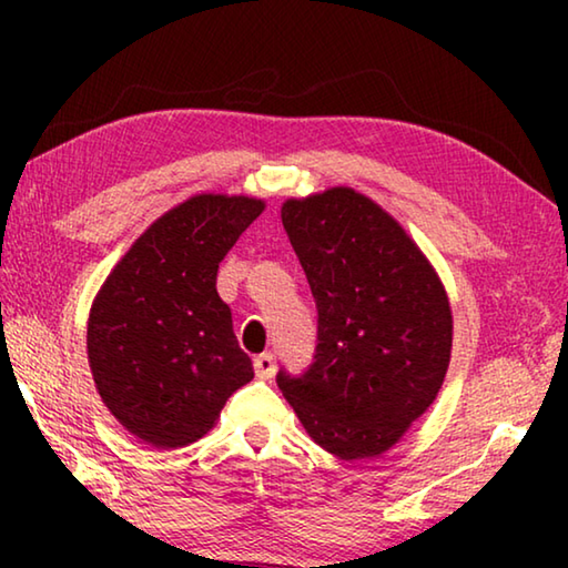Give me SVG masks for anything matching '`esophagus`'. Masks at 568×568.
<instances>
[{"mask_svg":"<svg viewBox=\"0 0 568 568\" xmlns=\"http://www.w3.org/2000/svg\"><path fill=\"white\" fill-rule=\"evenodd\" d=\"M253 365H255V376L257 378H263V381H267V378H273L275 376V355L273 353H261V355H255V361H253Z\"/></svg>","mask_w":568,"mask_h":568,"instance_id":"1","label":"esophagus"}]
</instances>
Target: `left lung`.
Wrapping results in <instances>:
<instances>
[{
    "mask_svg": "<svg viewBox=\"0 0 568 568\" xmlns=\"http://www.w3.org/2000/svg\"><path fill=\"white\" fill-rule=\"evenodd\" d=\"M283 227L301 261L318 338L277 388L315 444L358 460L388 450L444 383L454 318L444 285L388 213L351 187L287 200Z\"/></svg>",
    "mask_w": 568,
    "mask_h": 568,
    "instance_id": "8db88e82",
    "label": "left lung"
}]
</instances>
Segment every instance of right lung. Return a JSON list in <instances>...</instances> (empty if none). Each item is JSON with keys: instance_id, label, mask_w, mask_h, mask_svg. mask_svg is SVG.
<instances>
[{"instance_id": "right-lung-1", "label": "right lung", "mask_w": 568, "mask_h": 568, "mask_svg": "<svg viewBox=\"0 0 568 568\" xmlns=\"http://www.w3.org/2000/svg\"><path fill=\"white\" fill-rule=\"evenodd\" d=\"M263 213L253 197L197 195L130 247L92 305L88 353L104 406L155 448L203 438L253 363L217 295V267Z\"/></svg>"}]
</instances>
